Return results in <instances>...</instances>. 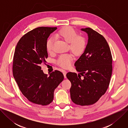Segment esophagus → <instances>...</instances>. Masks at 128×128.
Listing matches in <instances>:
<instances>
[{
	"label": "esophagus",
	"instance_id": "esophagus-1",
	"mask_svg": "<svg viewBox=\"0 0 128 128\" xmlns=\"http://www.w3.org/2000/svg\"><path fill=\"white\" fill-rule=\"evenodd\" d=\"M63 74H64V78H66V74H67V71H66V70H63Z\"/></svg>",
	"mask_w": 128,
	"mask_h": 128
}]
</instances>
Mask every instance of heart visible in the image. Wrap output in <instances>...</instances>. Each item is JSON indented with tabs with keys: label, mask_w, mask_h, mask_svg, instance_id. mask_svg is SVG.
Here are the masks:
<instances>
[{
	"label": "heart",
	"mask_w": 128,
	"mask_h": 128,
	"mask_svg": "<svg viewBox=\"0 0 128 128\" xmlns=\"http://www.w3.org/2000/svg\"><path fill=\"white\" fill-rule=\"evenodd\" d=\"M56 37L60 38L68 42L69 48L76 55L80 56L84 52L86 48V40L84 36L78 35L77 32L71 27H65L60 29L56 34ZM46 48L48 52L53 50V41L52 38L47 40ZM73 60L71 54H60L57 60V64L64 68H68Z\"/></svg>",
	"instance_id": "obj_1"
}]
</instances>
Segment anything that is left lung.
<instances>
[{
  "instance_id": "left-lung-1",
  "label": "left lung",
  "mask_w": 128,
  "mask_h": 128,
  "mask_svg": "<svg viewBox=\"0 0 128 128\" xmlns=\"http://www.w3.org/2000/svg\"><path fill=\"white\" fill-rule=\"evenodd\" d=\"M81 30L87 33L88 39L84 52L74 64L80 74L69 72L66 77L71 83L72 102L86 106L95 104L106 93L112 74V58L110 48L101 34L90 28Z\"/></svg>"
}]
</instances>
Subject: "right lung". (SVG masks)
Wrapping results in <instances>:
<instances>
[{
	"label": "right lung",
	"instance_id": "right-lung-1",
	"mask_svg": "<svg viewBox=\"0 0 128 128\" xmlns=\"http://www.w3.org/2000/svg\"><path fill=\"white\" fill-rule=\"evenodd\" d=\"M57 27H40L27 32L15 48L12 74L23 95L31 102L43 106L53 100L54 90L64 80L62 73L55 70L50 76L41 70L48 54L46 43Z\"/></svg>",
	"mask_w": 128,
	"mask_h": 128
}]
</instances>
